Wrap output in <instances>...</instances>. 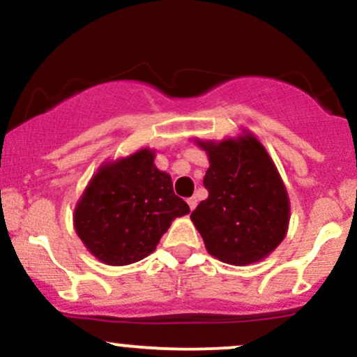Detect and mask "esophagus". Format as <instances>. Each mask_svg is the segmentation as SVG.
<instances>
[{
  "instance_id": "34e87169",
  "label": "esophagus",
  "mask_w": 357,
  "mask_h": 357,
  "mask_svg": "<svg viewBox=\"0 0 357 357\" xmlns=\"http://www.w3.org/2000/svg\"><path fill=\"white\" fill-rule=\"evenodd\" d=\"M188 204H190V210L192 211L196 208V204H198V199H196V196H191V198H188Z\"/></svg>"
}]
</instances>
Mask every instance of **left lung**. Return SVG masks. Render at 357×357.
Instances as JSON below:
<instances>
[{
  "label": "left lung",
  "instance_id": "1",
  "mask_svg": "<svg viewBox=\"0 0 357 357\" xmlns=\"http://www.w3.org/2000/svg\"><path fill=\"white\" fill-rule=\"evenodd\" d=\"M195 144L210 161L203 179L208 198L191 213L206 252L236 267L261 261L285 238L290 221L275 162L247 129L221 141L195 137Z\"/></svg>",
  "mask_w": 357,
  "mask_h": 357
}]
</instances>
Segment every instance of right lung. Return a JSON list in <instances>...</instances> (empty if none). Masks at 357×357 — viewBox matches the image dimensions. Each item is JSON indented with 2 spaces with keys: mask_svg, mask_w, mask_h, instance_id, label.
Instances as JSON below:
<instances>
[{
  "mask_svg": "<svg viewBox=\"0 0 357 357\" xmlns=\"http://www.w3.org/2000/svg\"><path fill=\"white\" fill-rule=\"evenodd\" d=\"M155 151L102 162L73 210V228L97 260L112 267L136 264L154 252L161 236L190 206L174 195Z\"/></svg>",
  "mask_w": 357,
  "mask_h": 357,
  "instance_id": "right-lung-1",
  "label": "right lung"
}]
</instances>
